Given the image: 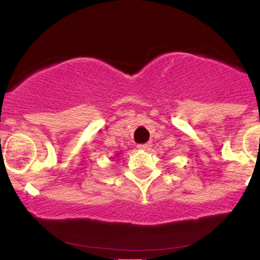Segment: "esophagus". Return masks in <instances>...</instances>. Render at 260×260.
<instances>
[{
	"label": "esophagus",
	"instance_id": "1",
	"mask_svg": "<svg viewBox=\"0 0 260 260\" xmlns=\"http://www.w3.org/2000/svg\"><path fill=\"white\" fill-rule=\"evenodd\" d=\"M150 147H151L150 143H144V144H139L137 148L140 149V150H148V149H150Z\"/></svg>",
	"mask_w": 260,
	"mask_h": 260
}]
</instances>
